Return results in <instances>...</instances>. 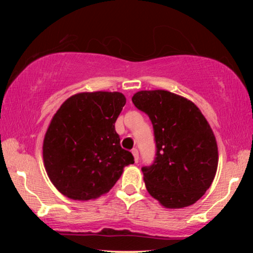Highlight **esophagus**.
<instances>
[{"mask_svg":"<svg viewBox=\"0 0 253 253\" xmlns=\"http://www.w3.org/2000/svg\"><path fill=\"white\" fill-rule=\"evenodd\" d=\"M131 154H132V156H134V161L137 163L138 162V158H139V156H138V151H137L136 148H134L131 151Z\"/></svg>","mask_w":253,"mask_h":253,"instance_id":"1","label":"esophagus"}]
</instances>
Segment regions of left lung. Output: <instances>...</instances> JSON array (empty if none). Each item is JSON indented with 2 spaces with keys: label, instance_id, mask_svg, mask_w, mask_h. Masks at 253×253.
Segmentation results:
<instances>
[{
  "label": "left lung",
  "instance_id": "8db88e82",
  "mask_svg": "<svg viewBox=\"0 0 253 253\" xmlns=\"http://www.w3.org/2000/svg\"><path fill=\"white\" fill-rule=\"evenodd\" d=\"M151 118L156 158L143 168L151 196L166 209L194 204L216 174L219 153L215 136L194 102L168 90H140L131 98Z\"/></svg>",
  "mask_w": 253,
  "mask_h": 253
}]
</instances>
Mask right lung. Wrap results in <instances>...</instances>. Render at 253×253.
I'll return each instance as SVG.
<instances>
[{"label":"right lung","mask_w":253,"mask_h":253,"mask_svg":"<svg viewBox=\"0 0 253 253\" xmlns=\"http://www.w3.org/2000/svg\"><path fill=\"white\" fill-rule=\"evenodd\" d=\"M126 104L122 92H79L60 106L43 139V163L54 187L67 198L89 201L113 188L134 156L115 130Z\"/></svg>","instance_id":"1"}]
</instances>
